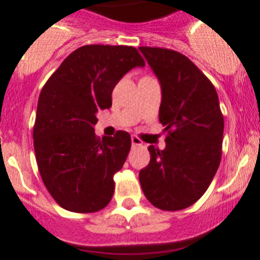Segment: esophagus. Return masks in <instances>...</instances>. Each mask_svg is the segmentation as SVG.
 Instances as JSON below:
<instances>
[{
    "label": "esophagus",
    "mask_w": 260,
    "mask_h": 260,
    "mask_svg": "<svg viewBox=\"0 0 260 260\" xmlns=\"http://www.w3.org/2000/svg\"><path fill=\"white\" fill-rule=\"evenodd\" d=\"M131 141H132V146H140L143 145V141L136 136H132L131 137Z\"/></svg>",
    "instance_id": "34e87169"
}]
</instances>
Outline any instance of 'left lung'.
<instances>
[{
    "label": "left lung",
    "mask_w": 260,
    "mask_h": 260,
    "mask_svg": "<svg viewBox=\"0 0 260 260\" xmlns=\"http://www.w3.org/2000/svg\"><path fill=\"white\" fill-rule=\"evenodd\" d=\"M161 85L159 121L166 146H149L150 162L139 174L149 202L164 211L196 203L221 161L224 117L217 91L189 58L166 48L140 47Z\"/></svg>",
    "instance_id": "8db88e82"
}]
</instances>
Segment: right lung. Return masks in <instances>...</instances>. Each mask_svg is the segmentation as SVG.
<instances>
[{
    "mask_svg": "<svg viewBox=\"0 0 260 260\" xmlns=\"http://www.w3.org/2000/svg\"><path fill=\"white\" fill-rule=\"evenodd\" d=\"M143 67L133 47L83 46L42 89L34 125L36 162L52 198L67 211L96 212L111 200L131 136L117 131L114 137H96V112L111 107L112 90L124 74Z\"/></svg>",
    "mask_w": 260,
    "mask_h": 260,
    "instance_id": "obj_1",
    "label": "right lung"
}]
</instances>
